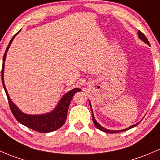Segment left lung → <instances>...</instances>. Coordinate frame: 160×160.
Segmentation results:
<instances>
[{
  "label": "left lung",
  "instance_id": "8db88e82",
  "mask_svg": "<svg viewBox=\"0 0 160 160\" xmlns=\"http://www.w3.org/2000/svg\"><path fill=\"white\" fill-rule=\"evenodd\" d=\"M138 35H139V38L141 39V40H142L143 42H146V43L147 44H149V41H148L147 38H146V36H145V34H143V33L142 32V31H138ZM89 104H90V103H89ZM90 105H91V104H90ZM91 109H92V108H91ZM92 120H93V122H94V124H95V126H96V127L98 128V129L101 130V131H102V132H107V133H117V132H124V131H126V130H128V129H132V128L135 127V126H136L138 124H139V123H137V124H136V125H133V126H130V127L127 128V129H126L118 130V131H113V130H109V129H105V128H103L102 126H100V125L98 124V122H97L96 120L95 119V117H94L93 112H92Z\"/></svg>",
  "mask_w": 160,
  "mask_h": 160
}]
</instances>
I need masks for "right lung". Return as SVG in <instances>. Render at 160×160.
<instances>
[{
	"instance_id": "1",
	"label": "right lung",
	"mask_w": 160,
	"mask_h": 160,
	"mask_svg": "<svg viewBox=\"0 0 160 160\" xmlns=\"http://www.w3.org/2000/svg\"><path fill=\"white\" fill-rule=\"evenodd\" d=\"M19 32V31H18ZM18 34V33H17ZM17 34H14L11 40L10 41L8 47H7L5 53H4V57H3V65H2V71H1V78H2V84L4 90H5L7 97H8V103H9L10 108L14 115V118L21 123L24 126L30 128V129L35 130V131L39 132L44 133V132H51L55 130L59 129L65 124V121L67 118V113H68V107L70 105L71 101H72L73 95L76 92H80L81 89L79 88H74L72 91L68 92V93L65 94L62 99L59 102L58 105H57L56 108L52 112L48 114L44 115H39V116H31V115H26L21 112L18 108L16 107V105L11 102L9 95H8V92H7L6 87L4 85V61L6 58L7 52L12 42L13 39L15 37Z\"/></svg>"
}]
</instances>
